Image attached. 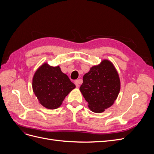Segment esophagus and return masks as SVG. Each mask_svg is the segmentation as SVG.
Masks as SVG:
<instances>
[{
  "instance_id": "esophagus-1",
  "label": "esophagus",
  "mask_w": 154,
  "mask_h": 154,
  "mask_svg": "<svg viewBox=\"0 0 154 154\" xmlns=\"http://www.w3.org/2000/svg\"><path fill=\"white\" fill-rule=\"evenodd\" d=\"M81 82H82V80H80V79H79V80L74 81V84L76 85V87H79V86H80V83Z\"/></svg>"
}]
</instances>
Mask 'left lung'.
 I'll return each mask as SVG.
<instances>
[{
  "mask_svg": "<svg viewBox=\"0 0 154 154\" xmlns=\"http://www.w3.org/2000/svg\"><path fill=\"white\" fill-rule=\"evenodd\" d=\"M80 88L91 111L101 113L112 105L120 91V79L114 64L105 59L91 67Z\"/></svg>",
  "mask_w": 154,
  "mask_h": 154,
  "instance_id": "left-lung-1",
  "label": "left lung"
}]
</instances>
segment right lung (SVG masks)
<instances>
[{"instance_id":"obj_1","label":"right lung","mask_w":154,"mask_h":154,"mask_svg":"<svg viewBox=\"0 0 154 154\" xmlns=\"http://www.w3.org/2000/svg\"><path fill=\"white\" fill-rule=\"evenodd\" d=\"M32 87L42 105L48 109H56L76 86L59 66L53 67L45 62L35 72Z\"/></svg>"}]
</instances>
